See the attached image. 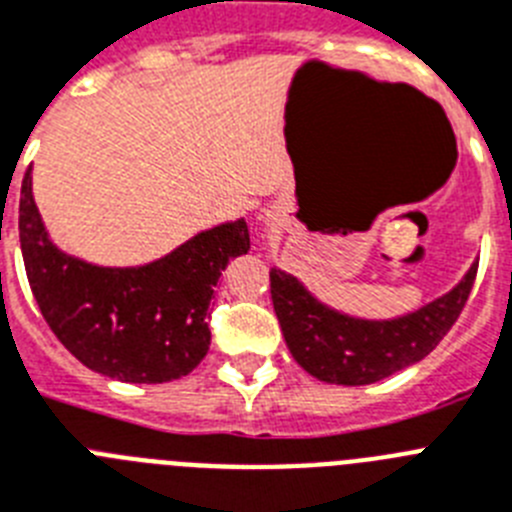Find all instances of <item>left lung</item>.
Masks as SVG:
<instances>
[{"label": "left lung", "mask_w": 512, "mask_h": 512, "mask_svg": "<svg viewBox=\"0 0 512 512\" xmlns=\"http://www.w3.org/2000/svg\"><path fill=\"white\" fill-rule=\"evenodd\" d=\"M477 262L448 293L391 319L350 317L319 301L299 278L270 270V296L293 361L337 386H366L422 361L446 337L469 299Z\"/></svg>", "instance_id": "1"}]
</instances>
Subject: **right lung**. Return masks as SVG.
<instances>
[{
  "label": "right lung",
  "mask_w": 512,
  "mask_h": 512,
  "mask_svg": "<svg viewBox=\"0 0 512 512\" xmlns=\"http://www.w3.org/2000/svg\"><path fill=\"white\" fill-rule=\"evenodd\" d=\"M20 247L43 319L79 363L128 384L188 376L211 345L208 304L231 257L247 255V221L198 231L159 260L105 268L48 237L30 170L20 190Z\"/></svg>",
  "instance_id": "1"
}]
</instances>
